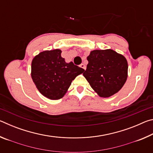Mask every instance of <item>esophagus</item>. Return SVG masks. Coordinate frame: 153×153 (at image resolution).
I'll list each match as a JSON object with an SVG mask.
<instances>
[{
	"instance_id": "34e87169",
	"label": "esophagus",
	"mask_w": 153,
	"mask_h": 153,
	"mask_svg": "<svg viewBox=\"0 0 153 153\" xmlns=\"http://www.w3.org/2000/svg\"><path fill=\"white\" fill-rule=\"evenodd\" d=\"M79 67H82V68L84 69V70H86V65H84V63H82V64L80 65H79Z\"/></svg>"
}]
</instances>
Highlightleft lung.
I'll use <instances>...</instances> for the list:
<instances>
[{
	"label": "left lung",
	"mask_w": 153,
	"mask_h": 153,
	"mask_svg": "<svg viewBox=\"0 0 153 153\" xmlns=\"http://www.w3.org/2000/svg\"><path fill=\"white\" fill-rule=\"evenodd\" d=\"M87 60L88 64L83 75L99 97L108 98L120 91L128 77L125 56L111 49L94 50Z\"/></svg>",
	"instance_id": "8db88e82"
}]
</instances>
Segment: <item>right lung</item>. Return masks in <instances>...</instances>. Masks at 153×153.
<instances>
[{
  "label": "right lung",
  "mask_w": 153,
  "mask_h": 153,
  "mask_svg": "<svg viewBox=\"0 0 153 153\" xmlns=\"http://www.w3.org/2000/svg\"><path fill=\"white\" fill-rule=\"evenodd\" d=\"M31 68L37 89L51 100L63 98L72 81L84 71L73 62L66 63L59 49L41 52L33 59Z\"/></svg>",
  "instance_id": "right-lung-1"
}]
</instances>
